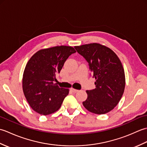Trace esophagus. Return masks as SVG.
<instances>
[{"instance_id": "1", "label": "esophagus", "mask_w": 147, "mask_h": 147, "mask_svg": "<svg viewBox=\"0 0 147 147\" xmlns=\"http://www.w3.org/2000/svg\"><path fill=\"white\" fill-rule=\"evenodd\" d=\"M71 92H73V93H77L79 91V90H76V89H74V88H71Z\"/></svg>"}]
</instances>
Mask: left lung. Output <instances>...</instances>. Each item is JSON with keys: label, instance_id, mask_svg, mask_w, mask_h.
<instances>
[{"label": "left lung", "instance_id": "left-lung-1", "mask_svg": "<svg viewBox=\"0 0 147 147\" xmlns=\"http://www.w3.org/2000/svg\"><path fill=\"white\" fill-rule=\"evenodd\" d=\"M74 48L88 63L96 80L95 88L86 90L83 105L88 111L104 114L117 105L125 88V74L119 59L111 49L99 43H90Z\"/></svg>", "mask_w": 147, "mask_h": 147}]
</instances>
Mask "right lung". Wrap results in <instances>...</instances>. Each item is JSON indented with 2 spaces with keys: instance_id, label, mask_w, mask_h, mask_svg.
<instances>
[{
  "instance_id": "add662e5",
  "label": "right lung",
  "mask_w": 147,
  "mask_h": 147,
  "mask_svg": "<svg viewBox=\"0 0 147 147\" xmlns=\"http://www.w3.org/2000/svg\"><path fill=\"white\" fill-rule=\"evenodd\" d=\"M76 52L72 47L57 46L42 49L28 62L23 77L24 95L33 111L49 115L58 111L69 90L55 83L69 56Z\"/></svg>"
}]
</instances>
